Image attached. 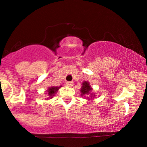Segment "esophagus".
Returning a JSON list of instances; mask_svg holds the SVG:
<instances>
[{
  "mask_svg": "<svg viewBox=\"0 0 147 147\" xmlns=\"http://www.w3.org/2000/svg\"><path fill=\"white\" fill-rule=\"evenodd\" d=\"M66 86L68 87H72L73 86V82H66Z\"/></svg>",
  "mask_w": 147,
  "mask_h": 147,
  "instance_id": "34e87169",
  "label": "esophagus"
}]
</instances>
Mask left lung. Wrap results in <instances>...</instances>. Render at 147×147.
<instances>
[{
  "mask_svg": "<svg viewBox=\"0 0 147 147\" xmlns=\"http://www.w3.org/2000/svg\"><path fill=\"white\" fill-rule=\"evenodd\" d=\"M82 87L81 88V92H82V95H88L89 94L90 91L92 90V88H90V86L89 85V83L88 82H84L82 84Z\"/></svg>",
  "mask_w": 147,
  "mask_h": 147,
  "instance_id": "8db88e82",
  "label": "left lung"
}]
</instances>
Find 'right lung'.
I'll return each instance as SVG.
<instances>
[{"mask_svg": "<svg viewBox=\"0 0 147 147\" xmlns=\"http://www.w3.org/2000/svg\"><path fill=\"white\" fill-rule=\"evenodd\" d=\"M60 87L53 86V87H51V88H49L48 92V95L50 96V98H52V96H55V94L56 93V92L59 90V88Z\"/></svg>", "mask_w": 147, "mask_h": 147, "instance_id": "1", "label": "right lung"}]
</instances>
